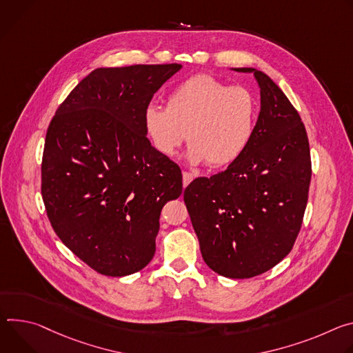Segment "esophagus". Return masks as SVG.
I'll return each mask as SVG.
<instances>
[{
  "label": "esophagus",
  "mask_w": 353,
  "mask_h": 353,
  "mask_svg": "<svg viewBox=\"0 0 353 353\" xmlns=\"http://www.w3.org/2000/svg\"><path fill=\"white\" fill-rule=\"evenodd\" d=\"M193 178H194V175H193V174H190V172H188V171H183V172H182L183 186H188V185L193 181Z\"/></svg>",
  "instance_id": "obj_1"
}]
</instances>
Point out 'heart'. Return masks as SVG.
Returning <instances> with one entry per match:
<instances>
[{
  "label": "heart",
  "mask_w": 353,
  "mask_h": 353,
  "mask_svg": "<svg viewBox=\"0 0 353 353\" xmlns=\"http://www.w3.org/2000/svg\"><path fill=\"white\" fill-rule=\"evenodd\" d=\"M258 101L243 85H230L212 75H196L179 84L167 108L150 103L144 126L154 147L172 157L188 139V160L213 168L225 167L244 154L256 128Z\"/></svg>",
  "instance_id": "1"
}]
</instances>
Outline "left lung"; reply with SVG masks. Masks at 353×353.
Returning a JSON list of instances; mask_svg holds the SVG:
<instances>
[{
  "mask_svg": "<svg viewBox=\"0 0 353 353\" xmlns=\"http://www.w3.org/2000/svg\"><path fill=\"white\" fill-rule=\"evenodd\" d=\"M261 112L254 137L227 170L198 178L183 192L201 252L225 278L247 279L278 265L301 228L311 181L305 128L294 106L255 68Z\"/></svg>",
  "mask_w": 353,
  "mask_h": 353,
  "instance_id": "1",
  "label": "left lung"
}]
</instances>
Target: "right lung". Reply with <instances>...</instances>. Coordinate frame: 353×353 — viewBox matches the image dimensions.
<instances>
[{"instance_id": "1", "label": "right lung", "mask_w": 353, "mask_h": 353, "mask_svg": "<svg viewBox=\"0 0 353 353\" xmlns=\"http://www.w3.org/2000/svg\"><path fill=\"white\" fill-rule=\"evenodd\" d=\"M181 64L97 68L48 128L42 198L63 244L121 278L154 256L160 214L182 193L179 167L147 139L144 109Z\"/></svg>"}]
</instances>
